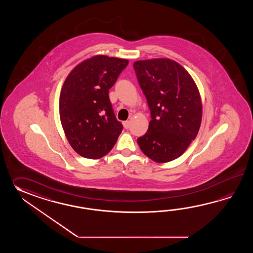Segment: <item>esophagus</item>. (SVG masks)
<instances>
[{
    "label": "esophagus",
    "instance_id": "34e87169",
    "mask_svg": "<svg viewBox=\"0 0 253 253\" xmlns=\"http://www.w3.org/2000/svg\"><path fill=\"white\" fill-rule=\"evenodd\" d=\"M123 126L126 129H128L130 127V122L129 121H124L123 122Z\"/></svg>",
    "mask_w": 253,
    "mask_h": 253
}]
</instances>
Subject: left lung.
Returning <instances> with one entry per match:
<instances>
[{"label": "left lung", "instance_id": "1", "mask_svg": "<svg viewBox=\"0 0 253 253\" xmlns=\"http://www.w3.org/2000/svg\"><path fill=\"white\" fill-rule=\"evenodd\" d=\"M133 66L152 119L137 144L153 161H172L198 134L202 121L198 88L188 72L172 59L138 60Z\"/></svg>", "mask_w": 253, "mask_h": 253}]
</instances>
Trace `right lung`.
<instances>
[{
  "instance_id": "1",
  "label": "right lung",
  "mask_w": 253,
  "mask_h": 253,
  "mask_svg": "<svg viewBox=\"0 0 253 253\" xmlns=\"http://www.w3.org/2000/svg\"><path fill=\"white\" fill-rule=\"evenodd\" d=\"M127 65V59L97 55L67 77L59 97V116L67 139L80 156L101 158L121 134L123 126L116 119L108 90Z\"/></svg>"
}]
</instances>
